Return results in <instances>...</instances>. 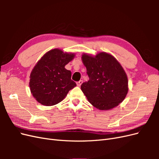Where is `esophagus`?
Segmentation results:
<instances>
[{"instance_id": "34e87169", "label": "esophagus", "mask_w": 159, "mask_h": 159, "mask_svg": "<svg viewBox=\"0 0 159 159\" xmlns=\"http://www.w3.org/2000/svg\"><path fill=\"white\" fill-rule=\"evenodd\" d=\"M82 83H83V81H82V80H80V81H78V82H77L76 84H77V85H78V87H80L81 85L82 84Z\"/></svg>"}]
</instances>
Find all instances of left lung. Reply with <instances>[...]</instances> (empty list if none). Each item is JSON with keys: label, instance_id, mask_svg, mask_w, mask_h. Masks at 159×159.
Wrapping results in <instances>:
<instances>
[{"label": "left lung", "instance_id": "obj_1", "mask_svg": "<svg viewBox=\"0 0 159 159\" xmlns=\"http://www.w3.org/2000/svg\"><path fill=\"white\" fill-rule=\"evenodd\" d=\"M81 60L89 80L81 85L88 102L99 110L111 109L121 103L128 93V78L121 65L107 52L95 56L86 53Z\"/></svg>", "mask_w": 159, "mask_h": 159}]
</instances>
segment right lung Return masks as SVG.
<instances>
[{"mask_svg": "<svg viewBox=\"0 0 159 159\" xmlns=\"http://www.w3.org/2000/svg\"><path fill=\"white\" fill-rule=\"evenodd\" d=\"M75 56L74 53L55 48L38 60L31 71L29 82L31 93L38 103L45 106L56 105L75 87L71 80V72L65 68Z\"/></svg>", "mask_w": 159, "mask_h": 159, "instance_id": "obj_1", "label": "right lung"}]
</instances>
